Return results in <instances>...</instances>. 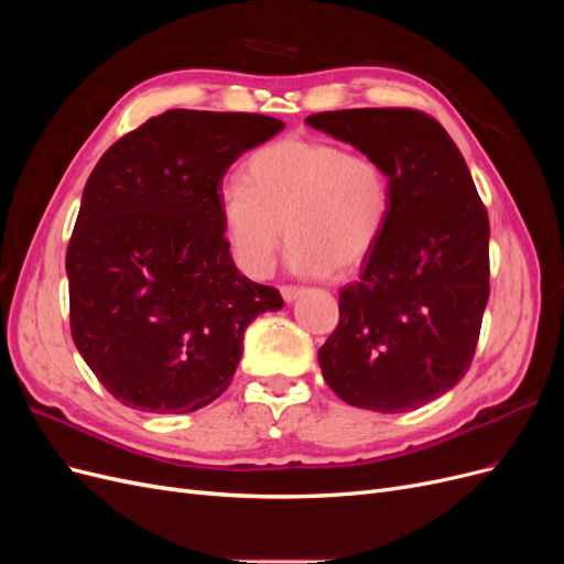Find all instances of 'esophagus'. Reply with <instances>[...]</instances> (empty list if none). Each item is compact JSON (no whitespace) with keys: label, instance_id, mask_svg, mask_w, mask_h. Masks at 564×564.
<instances>
[{"label":"esophagus","instance_id":"esophagus-1","mask_svg":"<svg viewBox=\"0 0 564 564\" xmlns=\"http://www.w3.org/2000/svg\"><path fill=\"white\" fill-rule=\"evenodd\" d=\"M280 292H282V299H284L286 303H292V301H296V299L305 292V289H303V286H289V284H286V286L280 289Z\"/></svg>","mask_w":564,"mask_h":564}]
</instances>
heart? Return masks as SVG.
I'll return each mask as SVG.
<instances>
[{"label": "heart", "instance_id": "heart-1", "mask_svg": "<svg viewBox=\"0 0 564 564\" xmlns=\"http://www.w3.org/2000/svg\"><path fill=\"white\" fill-rule=\"evenodd\" d=\"M245 183H228L218 216L232 259L265 278L284 237L303 275H346L377 249L392 212L381 160L336 143L284 139L256 150Z\"/></svg>", "mask_w": 564, "mask_h": 564}]
</instances>
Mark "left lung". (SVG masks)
I'll use <instances>...</instances> for the list:
<instances>
[{
	"instance_id": "1",
	"label": "left lung",
	"mask_w": 564,
	"mask_h": 564,
	"mask_svg": "<svg viewBox=\"0 0 564 564\" xmlns=\"http://www.w3.org/2000/svg\"><path fill=\"white\" fill-rule=\"evenodd\" d=\"M313 129L383 162L392 212L362 278L340 289L317 352L336 395L402 414L454 388L473 362L489 299V218L449 133L412 108L317 112Z\"/></svg>"
}]
</instances>
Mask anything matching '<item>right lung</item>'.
<instances>
[{"instance_id":"1","label":"right lung","mask_w":564,"mask_h":564,"mask_svg":"<svg viewBox=\"0 0 564 564\" xmlns=\"http://www.w3.org/2000/svg\"><path fill=\"white\" fill-rule=\"evenodd\" d=\"M282 129L253 112L166 110L94 166L65 256L70 332L124 406H207L230 386L251 319L284 305L237 270L218 216L230 164Z\"/></svg>"}]
</instances>
